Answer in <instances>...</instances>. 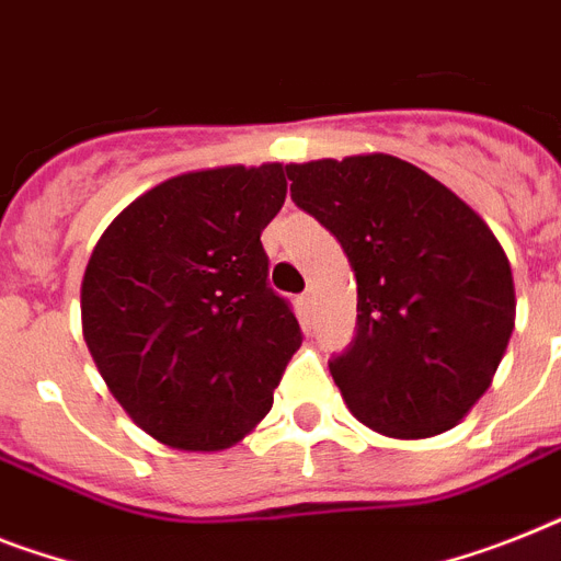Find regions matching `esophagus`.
<instances>
[{
    "instance_id": "34e87169",
    "label": "esophagus",
    "mask_w": 561,
    "mask_h": 561,
    "mask_svg": "<svg viewBox=\"0 0 561 561\" xmlns=\"http://www.w3.org/2000/svg\"><path fill=\"white\" fill-rule=\"evenodd\" d=\"M298 309L304 314H312V309H314V291L312 289H307V291H304V295H300V298H298Z\"/></svg>"
}]
</instances>
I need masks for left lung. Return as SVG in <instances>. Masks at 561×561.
<instances>
[{"label":"left lung","instance_id":"left-lung-1","mask_svg":"<svg viewBox=\"0 0 561 561\" xmlns=\"http://www.w3.org/2000/svg\"><path fill=\"white\" fill-rule=\"evenodd\" d=\"M291 201L332 231L358 284L353 344L330 360L350 413L390 438L456 427L493 381L516 321L490 226L390 154L286 165Z\"/></svg>","mask_w":561,"mask_h":561}]
</instances>
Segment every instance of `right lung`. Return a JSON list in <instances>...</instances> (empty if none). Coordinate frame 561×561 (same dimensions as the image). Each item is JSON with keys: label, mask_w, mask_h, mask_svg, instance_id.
Instances as JSON below:
<instances>
[{"label": "right lung", "mask_w": 561, "mask_h": 561, "mask_svg": "<svg viewBox=\"0 0 561 561\" xmlns=\"http://www.w3.org/2000/svg\"><path fill=\"white\" fill-rule=\"evenodd\" d=\"M286 165L171 178L125 206L82 277V335L111 396L157 442L226 450L272 410L300 327L261 231Z\"/></svg>", "instance_id": "obj_1"}]
</instances>
